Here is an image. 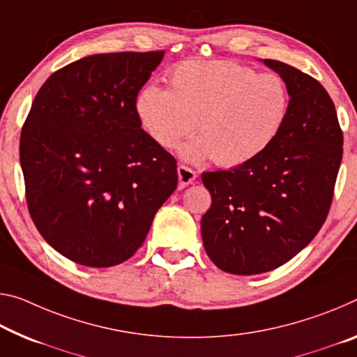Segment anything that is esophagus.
<instances>
[{
    "mask_svg": "<svg viewBox=\"0 0 357 357\" xmlns=\"http://www.w3.org/2000/svg\"><path fill=\"white\" fill-rule=\"evenodd\" d=\"M178 178H179V189H184L185 185L189 184H194L197 181V174L192 168L185 167L181 163V165H178Z\"/></svg>",
    "mask_w": 357,
    "mask_h": 357,
    "instance_id": "34e87169",
    "label": "esophagus"
}]
</instances>
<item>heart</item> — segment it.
Wrapping results in <instances>:
<instances>
[{
  "label": "heart",
  "mask_w": 357,
  "mask_h": 357,
  "mask_svg": "<svg viewBox=\"0 0 357 357\" xmlns=\"http://www.w3.org/2000/svg\"><path fill=\"white\" fill-rule=\"evenodd\" d=\"M172 90L149 86L137 98V114L158 146H183L190 162L214 158L238 167L273 143L289 112V92L273 73H257L230 60L185 61L169 75Z\"/></svg>",
  "instance_id": "1"
}]
</instances>
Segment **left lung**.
Listing matches in <instances>:
<instances>
[{"label":"left lung","instance_id":"obj_1","mask_svg":"<svg viewBox=\"0 0 357 357\" xmlns=\"http://www.w3.org/2000/svg\"><path fill=\"white\" fill-rule=\"evenodd\" d=\"M289 112L262 154L229 172L202 174L211 208L202 218L205 251L220 270L259 275L275 270L314 238L329 214L343 133L335 106L314 77L278 60Z\"/></svg>","mask_w":357,"mask_h":357}]
</instances>
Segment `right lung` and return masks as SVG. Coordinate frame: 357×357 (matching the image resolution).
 Here are the masks:
<instances>
[{
  "instance_id": "right-lung-1",
  "label": "right lung",
  "mask_w": 357,
  "mask_h": 357,
  "mask_svg": "<svg viewBox=\"0 0 357 357\" xmlns=\"http://www.w3.org/2000/svg\"><path fill=\"white\" fill-rule=\"evenodd\" d=\"M163 54L84 56L55 71L33 100L20 135L28 211L73 262H126L176 189V160L137 114L139 90Z\"/></svg>"
}]
</instances>
